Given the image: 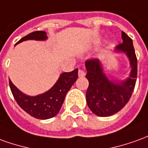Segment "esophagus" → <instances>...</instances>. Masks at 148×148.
<instances>
[{
	"label": "esophagus",
	"mask_w": 148,
	"mask_h": 148,
	"mask_svg": "<svg viewBox=\"0 0 148 148\" xmlns=\"http://www.w3.org/2000/svg\"><path fill=\"white\" fill-rule=\"evenodd\" d=\"M85 75H86V72H85L83 70L79 69V70H78V76H79V77H84Z\"/></svg>",
	"instance_id": "obj_1"
}]
</instances>
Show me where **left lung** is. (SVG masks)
<instances>
[{"mask_svg": "<svg viewBox=\"0 0 148 148\" xmlns=\"http://www.w3.org/2000/svg\"><path fill=\"white\" fill-rule=\"evenodd\" d=\"M123 42L115 47L117 52H123L130 61L132 71L125 81H110L103 73L99 59L86 62L89 86L86 90V102L94 114L101 117L110 116L123 108L132 97L137 77V58L132 38L122 32Z\"/></svg>", "mask_w": 148, "mask_h": 148, "instance_id": "obj_1", "label": "left lung"}]
</instances>
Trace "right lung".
Returning a JSON list of instances; mask_svg holds the SVG:
<instances>
[{
    "mask_svg": "<svg viewBox=\"0 0 148 148\" xmlns=\"http://www.w3.org/2000/svg\"><path fill=\"white\" fill-rule=\"evenodd\" d=\"M47 39L45 31H35L25 36L18 44L27 40L44 41ZM77 69L71 72H65L52 88L44 94L37 96H28L20 91L9 79V86L17 104L31 116L38 119H48L54 117L59 112L63 104L66 93L77 78Z\"/></svg>",
    "mask_w": 148,
    "mask_h": 148,
    "instance_id": "1",
    "label": "right lung"
}]
</instances>
